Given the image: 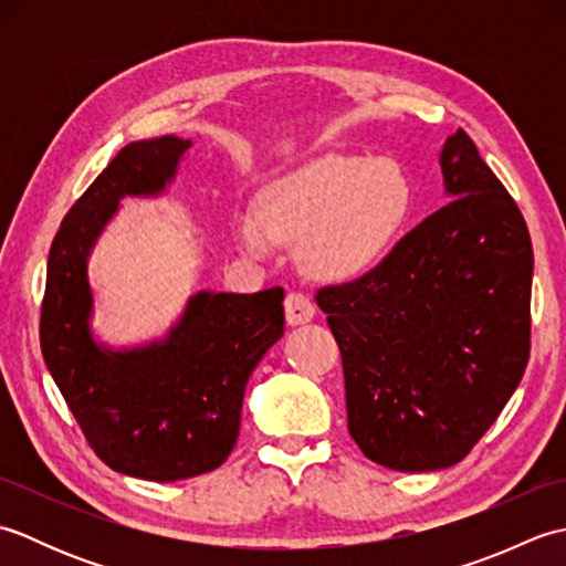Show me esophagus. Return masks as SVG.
Here are the masks:
<instances>
[{
	"label": "esophagus",
	"instance_id": "34e87169",
	"mask_svg": "<svg viewBox=\"0 0 566 566\" xmlns=\"http://www.w3.org/2000/svg\"><path fill=\"white\" fill-rule=\"evenodd\" d=\"M284 314H286V323L290 326H302V323H308L314 318L316 308L311 304V298L302 292H290L284 298Z\"/></svg>",
	"mask_w": 566,
	"mask_h": 566
}]
</instances>
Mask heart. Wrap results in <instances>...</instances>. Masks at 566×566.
<instances>
[{"label": "heart", "instance_id": "heart-1", "mask_svg": "<svg viewBox=\"0 0 566 566\" xmlns=\"http://www.w3.org/2000/svg\"><path fill=\"white\" fill-rule=\"evenodd\" d=\"M413 185L391 158L328 153L276 177L258 216L240 213L235 235L252 255L270 238L302 243L298 260L318 280H350L394 248L413 211Z\"/></svg>", "mask_w": 566, "mask_h": 566}]
</instances>
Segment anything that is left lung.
<instances>
[{
  "mask_svg": "<svg viewBox=\"0 0 566 566\" xmlns=\"http://www.w3.org/2000/svg\"><path fill=\"white\" fill-rule=\"evenodd\" d=\"M440 167L450 201L375 270L316 294L343 355L347 430L396 472L464 460L531 357L533 243L518 203L462 128Z\"/></svg>",
  "mask_w": 566,
  "mask_h": 566,
  "instance_id": "1",
  "label": "left lung"
}]
</instances>
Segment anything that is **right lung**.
<instances>
[{"label":"right lung","instance_id":"right-lung-1","mask_svg":"<svg viewBox=\"0 0 566 566\" xmlns=\"http://www.w3.org/2000/svg\"><path fill=\"white\" fill-rule=\"evenodd\" d=\"M191 140L128 143L60 223L41 306L45 367L84 438L114 472L177 482L221 467L245 384L284 333V290L197 292L163 340L114 350L92 335L90 252L124 197H158Z\"/></svg>","mask_w":566,"mask_h":566}]
</instances>
